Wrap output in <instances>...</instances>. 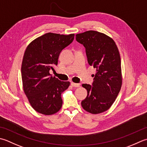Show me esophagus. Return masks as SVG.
<instances>
[{
  "mask_svg": "<svg viewBox=\"0 0 147 147\" xmlns=\"http://www.w3.org/2000/svg\"><path fill=\"white\" fill-rule=\"evenodd\" d=\"M71 85L74 87H79L80 86V84H79V83H73V82H71Z\"/></svg>",
  "mask_w": 147,
  "mask_h": 147,
  "instance_id": "esophagus-1",
  "label": "esophagus"
}]
</instances>
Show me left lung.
Returning <instances> with one entry per match:
<instances>
[{
  "label": "left lung",
  "mask_w": 147,
  "mask_h": 147,
  "mask_svg": "<svg viewBox=\"0 0 147 147\" xmlns=\"http://www.w3.org/2000/svg\"><path fill=\"white\" fill-rule=\"evenodd\" d=\"M76 39L85 48L89 65L96 69L92 85H82L87 90L82 108L92 114L102 113L113 105L122 87L119 49L113 39L97 31L78 34Z\"/></svg>",
  "instance_id": "obj_1"
}]
</instances>
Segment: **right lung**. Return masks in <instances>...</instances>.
Returning a JSON list of instances; mask_svg holds the SVG:
<instances>
[{
    "mask_svg": "<svg viewBox=\"0 0 147 147\" xmlns=\"http://www.w3.org/2000/svg\"><path fill=\"white\" fill-rule=\"evenodd\" d=\"M74 37V34L49 32L34 39L26 48L21 68L23 88L32 107L39 113L50 115L62 107L61 94L70 83L52 76L50 70L58 64L60 52Z\"/></svg>",
    "mask_w": 147,
    "mask_h": 147,
    "instance_id": "1",
    "label": "right lung"
}]
</instances>
